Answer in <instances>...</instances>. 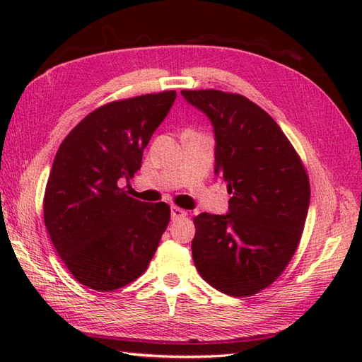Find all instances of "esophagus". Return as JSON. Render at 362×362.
Instances as JSON below:
<instances>
[{"label": "esophagus", "mask_w": 362, "mask_h": 362, "mask_svg": "<svg viewBox=\"0 0 362 362\" xmlns=\"http://www.w3.org/2000/svg\"><path fill=\"white\" fill-rule=\"evenodd\" d=\"M187 216V211L179 209V206H171V218L173 221L175 219H180V218H185Z\"/></svg>", "instance_id": "1"}]
</instances>
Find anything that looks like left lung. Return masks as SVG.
Instances as JSON below:
<instances>
[{"instance_id":"obj_1","label":"left lung","mask_w":362,"mask_h":362,"mask_svg":"<svg viewBox=\"0 0 362 362\" xmlns=\"http://www.w3.org/2000/svg\"><path fill=\"white\" fill-rule=\"evenodd\" d=\"M213 124L214 174L227 183L228 213L194 218L197 272L233 297L276 280L298 245L310 206V180L272 117L247 98L219 90H182Z\"/></svg>"}]
</instances>
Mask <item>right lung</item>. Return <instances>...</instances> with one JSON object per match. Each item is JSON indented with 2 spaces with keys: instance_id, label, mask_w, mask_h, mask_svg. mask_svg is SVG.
<instances>
[{
  "instance_id": "add662e5",
  "label": "right lung",
  "mask_w": 362,
  "mask_h": 362,
  "mask_svg": "<svg viewBox=\"0 0 362 362\" xmlns=\"http://www.w3.org/2000/svg\"><path fill=\"white\" fill-rule=\"evenodd\" d=\"M175 96L171 90L99 107L56 153L45 226L68 271L91 289L113 291L138 279L168 227V204L136 201L119 185L141 168L143 151Z\"/></svg>"
}]
</instances>
